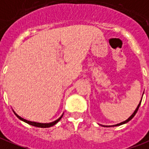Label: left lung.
Masks as SVG:
<instances>
[{
    "label": "left lung",
    "instance_id": "obj_1",
    "mask_svg": "<svg viewBox=\"0 0 149 149\" xmlns=\"http://www.w3.org/2000/svg\"><path fill=\"white\" fill-rule=\"evenodd\" d=\"M141 100H142V98H141ZM141 102H139V104H138V106H137V107L136 108L135 111H134V112H133V113H132V114L131 115V116H130V118H128L127 120H124V121H122V122H120V123H119V124H117V125H102V126H104V127H114V126H119V125H124V124H126L127 122H129V121H130V120H132V118H133V117H134V116H135V115H136V112H137V110H138L139 107H140V106H141Z\"/></svg>",
    "mask_w": 149,
    "mask_h": 149
}]
</instances>
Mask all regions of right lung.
<instances>
[{
    "label": "right lung",
    "mask_w": 149,
    "mask_h": 149,
    "mask_svg": "<svg viewBox=\"0 0 149 149\" xmlns=\"http://www.w3.org/2000/svg\"><path fill=\"white\" fill-rule=\"evenodd\" d=\"M14 113H15V115L17 116V118H19V120H22V121H24V122H25V123L29 124V125H32V126H35V127H39V128H49V127H52L53 126V125H55V124L58 123V121L60 120V119L62 118V117H63V113L61 115V117L60 118H58L57 120H54V121H52V122H50V123H40V122H36V121H30V120H26V119H24L23 118H21V117H19V115L17 114V113H16V112L14 111Z\"/></svg>",
    "instance_id": "add662e5"
}]
</instances>
